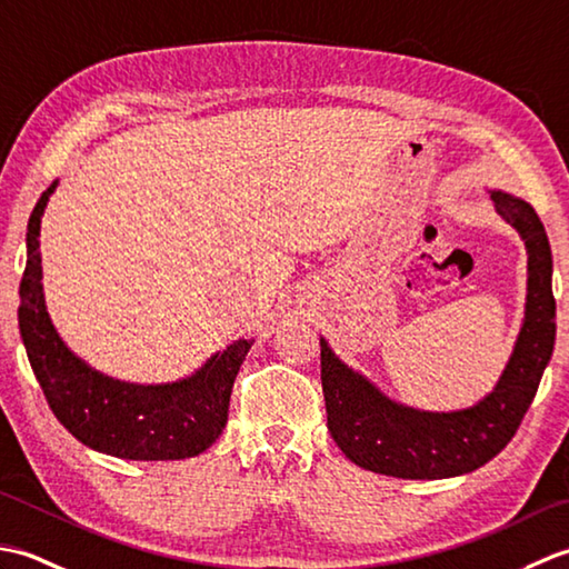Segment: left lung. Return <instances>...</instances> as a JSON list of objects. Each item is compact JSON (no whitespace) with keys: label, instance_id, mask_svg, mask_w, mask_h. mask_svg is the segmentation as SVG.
<instances>
[{"label":"left lung","instance_id":"1","mask_svg":"<svg viewBox=\"0 0 569 569\" xmlns=\"http://www.w3.org/2000/svg\"><path fill=\"white\" fill-rule=\"evenodd\" d=\"M493 208L521 234L528 293L521 332L501 377L481 401L459 410H418L393 401L365 373L347 367L320 337V379L328 428L355 465L398 479L459 477L487 465L516 435L555 347L550 241L536 210L503 190Z\"/></svg>","mask_w":569,"mask_h":569}]
</instances>
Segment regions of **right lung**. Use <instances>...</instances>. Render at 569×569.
I'll return each mask as SVG.
<instances>
[{"mask_svg": "<svg viewBox=\"0 0 569 569\" xmlns=\"http://www.w3.org/2000/svg\"><path fill=\"white\" fill-rule=\"evenodd\" d=\"M51 188L36 202L27 227V269L19 286V332L48 406L63 428L92 450L159 462L208 450L227 426L229 396L253 340L214 352L186 379L131 383L92 369L53 328L43 296L41 217Z\"/></svg>", "mask_w": 569, "mask_h": 569, "instance_id": "add662e5", "label": "right lung"}]
</instances>
